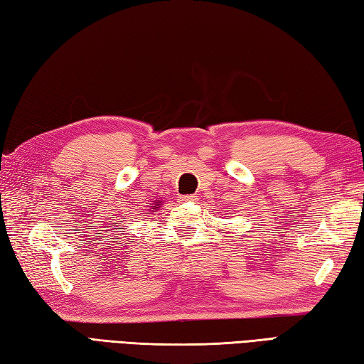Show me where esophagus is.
<instances>
[{
	"label": "esophagus",
	"mask_w": 364,
	"mask_h": 364,
	"mask_svg": "<svg viewBox=\"0 0 364 364\" xmlns=\"http://www.w3.org/2000/svg\"><path fill=\"white\" fill-rule=\"evenodd\" d=\"M196 196H181L180 197V203H188V202H194Z\"/></svg>",
	"instance_id": "esophagus-1"
}]
</instances>
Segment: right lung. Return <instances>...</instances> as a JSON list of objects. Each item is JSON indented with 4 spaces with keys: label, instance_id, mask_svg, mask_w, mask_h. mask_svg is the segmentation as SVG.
Segmentation results:
<instances>
[{
    "label": "right lung",
    "instance_id": "right-lung-1",
    "mask_svg": "<svg viewBox=\"0 0 364 364\" xmlns=\"http://www.w3.org/2000/svg\"><path fill=\"white\" fill-rule=\"evenodd\" d=\"M158 205H159V200H158V202H156V206H154V208H159V206H158ZM154 208H153V210H154Z\"/></svg>",
    "mask_w": 364,
    "mask_h": 364
}]
</instances>
